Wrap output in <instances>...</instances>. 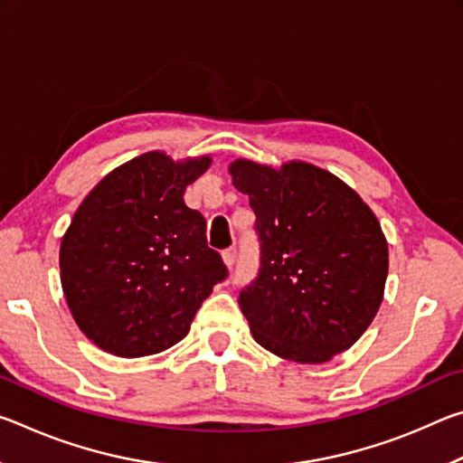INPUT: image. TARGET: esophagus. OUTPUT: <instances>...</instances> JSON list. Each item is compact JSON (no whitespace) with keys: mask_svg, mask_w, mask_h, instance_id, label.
<instances>
[{"mask_svg":"<svg viewBox=\"0 0 463 463\" xmlns=\"http://www.w3.org/2000/svg\"><path fill=\"white\" fill-rule=\"evenodd\" d=\"M222 260H224L226 265H229V268H232V265L237 263V249H234V247L224 249L222 250Z\"/></svg>","mask_w":463,"mask_h":463,"instance_id":"1","label":"esophagus"}]
</instances>
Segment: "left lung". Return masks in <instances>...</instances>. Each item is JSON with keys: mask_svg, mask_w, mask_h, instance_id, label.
<instances>
[{"mask_svg": "<svg viewBox=\"0 0 463 463\" xmlns=\"http://www.w3.org/2000/svg\"><path fill=\"white\" fill-rule=\"evenodd\" d=\"M232 184L257 216L260 271L239 307L255 341L298 364L349 349L378 312L388 245L378 218L339 177L308 163L234 161Z\"/></svg>", "mask_w": 463, "mask_h": 463, "instance_id": "obj_1", "label": "left lung"}]
</instances>
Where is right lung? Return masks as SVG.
I'll return each instance as SVG.
<instances>
[{
  "label": "right lung",
  "instance_id": "right-lung-1",
  "mask_svg": "<svg viewBox=\"0 0 463 463\" xmlns=\"http://www.w3.org/2000/svg\"><path fill=\"white\" fill-rule=\"evenodd\" d=\"M210 156L146 153L114 169L81 202L61 242V284L75 323L99 349L143 357L174 347L216 284L206 218L184 192Z\"/></svg>",
  "mask_w": 463,
  "mask_h": 463
}]
</instances>
